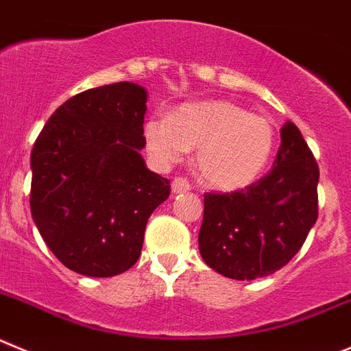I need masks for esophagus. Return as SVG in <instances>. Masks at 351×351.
Returning <instances> with one entry per match:
<instances>
[{
    "mask_svg": "<svg viewBox=\"0 0 351 351\" xmlns=\"http://www.w3.org/2000/svg\"><path fill=\"white\" fill-rule=\"evenodd\" d=\"M191 191V185L185 178H175L171 182V192L173 194H183V192Z\"/></svg>",
    "mask_w": 351,
    "mask_h": 351,
    "instance_id": "esophagus-1",
    "label": "esophagus"
}]
</instances>
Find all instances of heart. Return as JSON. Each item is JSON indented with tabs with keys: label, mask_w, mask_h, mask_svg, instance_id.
<instances>
[{
	"label": "heart",
	"mask_w": 351,
	"mask_h": 351,
	"mask_svg": "<svg viewBox=\"0 0 351 351\" xmlns=\"http://www.w3.org/2000/svg\"><path fill=\"white\" fill-rule=\"evenodd\" d=\"M147 150L159 166H173L195 148L199 180L219 192L254 183L274 148V128L266 117L229 99L182 105L171 117L152 115L143 125Z\"/></svg>",
	"instance_id": "1"
}]
</instances>
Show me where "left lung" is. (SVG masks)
<instances>
[{"label": "left lung", "instance_id": "8db88e82", "mask_svg": "<svg viewBox=\"0 0 351 351\" xmlns=\"http://www.w3.org/2000/svg\"><path fill=\"white\" fill-rule=\"evenodd\" d=\"M273 169L245 191L204 194L199 252L213 271L255 280L301 250L318 217V164L301 131L285 122Z\"/></svg>", "mask_w": 351, "mask_h": 351}]
</instances>
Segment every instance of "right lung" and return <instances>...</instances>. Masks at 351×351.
Returning a JSON list of instances; mask_svg holds the SVG:
<instances>
[{
    "mask_svg": "<svg viewBox=\"0 0 351 351\" xmlns=\"http://www.w3.org/2000/svg\"><path fill=\"white\" fill-rule=\"evenodd\" d=\"M148 93L132 82L84 90L52 113L31 152V215L68 269L108 278L136 264L169 182L141 157Z\"/></svg>",
    "mask_w": 351,
    "mask_h": 351,
    "instance_id": "obj_1",
    "label": "right lung"
}]
</instances>
